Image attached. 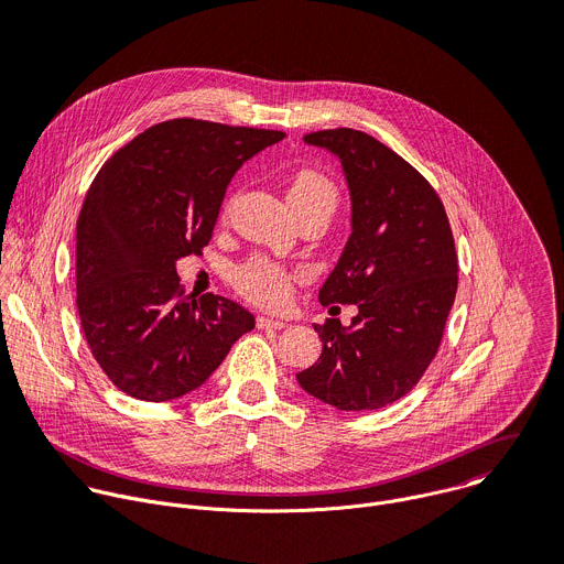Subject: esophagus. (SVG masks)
Returning a JSON list of instances; mask_svg holds the SVG:
<instances>
[{
  "instance_id": "esophagus-1",
  "label": "esophagus",
  "mask_w": 564,
  "mask_h": 564,
  "mask_svg": "<svg viewBox=\"0 0 564 564\" xmlns=\"http://www.w3.org/2000/svg\"><path fill=\"white\" fill-rule=\"evenodd\" d=\"M257 326H259L261 330H283L288 324H285V321H279V318L259 316V318H257Z\"/></svg>"
}]
</instances>
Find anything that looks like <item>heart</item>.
<instances>
[{
	"mask_svg": "<svg viewBox=\"0 0 564 564\" xmlns=\"http://www.w3.org/2000/svg\"><path fill=\"white\" fill-rule=\"evenodd\" d=\"M288 200L294 209V214H301L305 209L314 207H324L335 212L339 192L335 183L318 170L312 167H301L290 176L288 183ZM294 272L288 268L265 259V257H254L246 261L243 265H238L231 274L234 288L243 294L246 299L268 305V307H279L288 301L294 283Z\"/></svg>",
	"mask_w": 564,
	"mask_h": 564,
	"instance_id": "1",
	"label": "heart"
}]
</instances>
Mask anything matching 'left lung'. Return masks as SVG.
I'll use <instances>...</instances> for the list:
<instances>
[{"instance_id": "left-lung-1", "label": "left lung", "mask_w": 564, "mask_h": 564, "mask_svg": "<svg viewBox=\"0 0 564 564\" xmlns=\"http://www.w3.org/2000/svg\"><path fill=\"white\" fill-rule=\"evenodd\" d=\"M303 140L339 155L352 200V234L318 301L359 312L348 328L314 326L324 350L296 379L339 411H375L411 392L437 355L457 292L453 231L431 183L383 142L346 127Z\"/></svg>"}]
</instances>
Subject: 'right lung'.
Masks as SVG:
<instances>
[{
	"label": "right lung",
	"instance_id": "right-lung-1",
	"mask_svg": "<svg viewBox=\"0 0 564 564\" xmlns=\"http://www.w3.org/2000/svg\"><path fill=\"white\" fill-rule=\"evenodd\" d=\"M283 131L196 118L153 124L118 149L77 216V312L94 359L122 392L170 401L207 381L254 314L185 296L176 261L203 254L236 170Z\"/></svg>",
	"mask_w": 564,
	"mask_h": 564
}]
</instances>
